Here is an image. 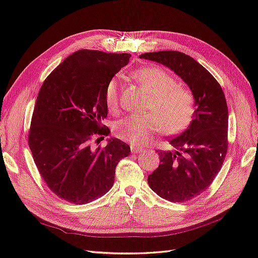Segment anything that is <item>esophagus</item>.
Wrapping results in <instances>:
<instances>
[{"label":"esophagus","instance_id":"esophagus-1","mask_svg":"<svg viewBox=\"0 0 258 258\" xmlns=\"http://www.w3.org/2000/svg\"><path fill=\"white\" fill-rule=\"evenodd\" d=\"M131 152H132L133 154H138V153L143 152V149H142V147L133 145V146H131Z\"/></svg>","mask_w":258,"mask_h":258}]
</instances>
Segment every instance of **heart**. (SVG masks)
I'll return each instance as SVG.
<instances>
[{
  "instance_id": "obj_1",
  "label": "heart",
  "mask_w": 258,
  "mask_h": 258,
  "mask_svg": "<svg viewBox=\"0 0 258 258\" xmlns=\"http://www.w3.org/2000/svg\"><path fill=\"white\" fill-rule=\"evenodd\" d=\"M134 76L152 94L147 109L153 112L119 119L114 126L118 139L139 145L162 131L176 134L187 127L195 113L194 96L187 87L176 84V80L160 67L142 68L135 71ZM119 90L118 78L108 81L104 100L109 111L115 112L118 107Z\"/></svg>"
}]
</instances>
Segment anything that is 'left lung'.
Wrapping results in <instances>:
<instances>
[{"instance_id": "1", "label": "left lung", "mask_w": 258, "mask_h": 258, "mask_svg": "<svg viewBox=\"0 0 258 258\" xmlns=\"http://www.w3.org/2000/svg\"><path fill=\"white\" fill-rule=\"evenodd\" d=\"M141 58L172 70L191 91L195 113L188 127L169 141L174 151H157L160 165L147 177L150 187L171 202L182 203L206 190L227 152L228 109L218 82L193 57L177 51L144 53Z\"/></svg>"}]
</instances>
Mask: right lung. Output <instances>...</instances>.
Listing matches in <instances>:
<instances>
[{"instance_id":"1","label":"right lung","mask_w":258,"mask_h":258,"mask_svg":"<svg viewBox=\"0 0 258 258\" xmlns=\"http://www.w3.org/2000/svg\"><path fill=\"white\" fill-rule=\"evenodd\" d=\"M127 53L80 50L71 54L43 83L36 98L29 145L42 178L59 199L86 204L112 188L115 167L131 147L108 135L104 92L108 81L127 65Z\"/></svg>"}]
</instances>
